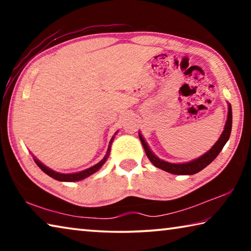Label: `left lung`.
I'll list each match as a JSON object with an SVG mask.
<instances>
[{
    "label": "left lung",
    "mask_w": 251,
    "mask_h": 251,
    "mask_svg": "<svg viewBox=\"0 0 251 251\" xmlns=\"http://www.w3.org/2000/svg\"><path fill=\"white\" fill-rule=\"evenodd\" d=\"M231 125H232V113H231V105L229 104L226 125H225V129L223 131L222 136H220L219 139L217 141V143H216L215 145L211 147V150L208 151L205 155H202L199 157V158L186 164H172V163H167V161L160 160L158 157H156L154 154H152L151 151L150 150V147L147 146L146 142L144 141V138L142 137L141 134H139V139H141L147 157L151 161V164L157 168L163 169V171L167 173L175 174V175H194V174L201 172V169L207 167L208 165H209L211 161L219 155V152L222 151L225 144L227 143L229 137H230Z\"/></svg>",
    "instance_id": "1"
}]
</instances>
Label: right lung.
I'll list each match as a JSON object with an SVG mask.
<instances>
[{"instance_id": "obj_1", "label": "right lung", "mask_w": 251, "mask_h": 251, "mask_svg": "<svg viewBox=\"0 0 251 251\" xmlns=\"http://www.w3.org/2000/svg\"><path fill=\"white\" fill-rule=\"evenodd\" d=\"M112 141H113V138H112ZM112 141H110V143H112ZM110 143H109V148H110ZM109 148H108V151H107V154H106V156L100 161L99 164H96L95 166H93V167L88 168V169H85V171H83V172L75 173V174H59V173L54 172V171H52V169H50V168H48L46 166H44V165L42 164V163H40V161L37 160L36 158H34V160H35L36 165L42 169V171H43L45 174H48L50 177L54 178V179L59 180V181H77V180H82V179H84V178H86L88 176H91L92 174H94L95 172L99 171V169L101 166H103L104 163L106 161V159H107L108 154H109V151H110Z\"/></svg>"}]
</instances>
